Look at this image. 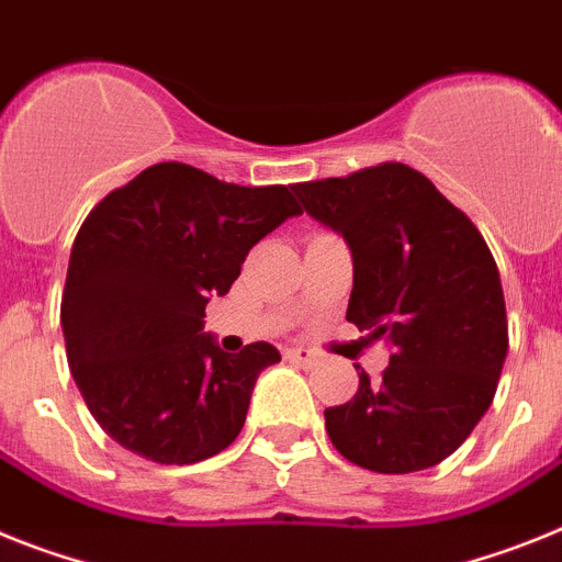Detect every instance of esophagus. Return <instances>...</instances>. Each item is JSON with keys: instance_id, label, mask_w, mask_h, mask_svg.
<instances>
[{"instance_id": "34e87169", "label": "esophagus", "mask_w": 562, "mask_h": 562, "mask_svg": "<svg viewBox=\"0 0 562 562\" xmlns=\"http://www.w3.org/2000/svg\"><path fill=\"white\" fill-rule=\"evenodd\" d=\"M286 358H290L292 363H299V367H315V363H318V358H315L313 352H310V349H304V347H295V349H290V352H286Z\"/></svg>"}]
</instances>
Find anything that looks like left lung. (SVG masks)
I'll list each match as a JSON object with an SVG mask.
<instances>
[{"instance_id":"1","label":"left lung","mask_w":562,"mask_h":562,"mask_svg":"<svg viewBox=\"0 0 562 562\" xmlns=\"http://www.w3.org/2000/svg\"><path fill=\"white\" fill-rule=\"evenodd\" d=\"M306 215L352 252L347 321L390 347L381 381L324 409L340 454L369 472H420L458 449L492 406L509 327L483 235L424 172L381 165L292 184Z\"/></svg>"}]
</instances>
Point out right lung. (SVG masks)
<instances>
[{"instance_id":"obj_1","label":"right lung","mask_w":562,"mask_h":562,"mask_svg":"<svg viewBox=\"0 0 562 562\" xmlns=\"http://www.w3.org/2000/svg\"><path fill=\"white\" fill-rule=\"evenodd\" d=\"M301 215L286 187H238L179 161L142 170L85 218L67 263L61 333L95 424L167 467L227 449L272 344L238 355L204 333L247 252Z\"/></svg>"}]
</instances>
